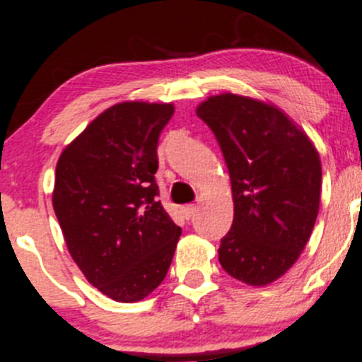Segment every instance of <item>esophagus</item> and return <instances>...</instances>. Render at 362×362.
<instances>
[{"instance_id":"34e87169","label":"esophagus","mask_w":362,"mask_h":362,"mask_svg":"<svg viewBox=\"0 0 362 362\" xmlns=\"http://www.w3.org/2000/svg\"><path fill=\"white\" fill-rule=\"evenodd\" d=\"M194 214H196L194 204H185V206H182V215H184L185 218H191Z\"/></svg>"}]
</instances>
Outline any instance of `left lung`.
<instances>
[{
    "label": "left lung",
    "instance_id": "1",
    "mask_svg": "<svg viewBox=\"0 0 362 362\" xmlns=\"http://www.w3.org/2000/svg\"><path fill=\"white\" fill-rule=\"evenodd\" d=\"M229 170L235 217L218 262L233 279L268 286L298 261L315 226L322 168L315 147L279 108L238 94L198 107Z\"/></svg>",
    "mask_w": 362,
    "mask_h": 362
}]
</instances>
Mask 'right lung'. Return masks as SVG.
<instances>
[{
	"instance_id": "1",
	"label": "right lung",
	"mask_w": 362,
	"mask_h": 362,
	"mask_svg": "<svg viewBox=\"0 0 362 362\" xmlns=\"http://www.w3.org/2000/svg\"><path fill=\"white\" fill-rule=\"evenodd\" d=\"M170 103L126 101L61 154L52 204L73 261L108 298L140 301L166 276L182 229L158 199L159 134Z\"/></svg>"
}]
</instances>
